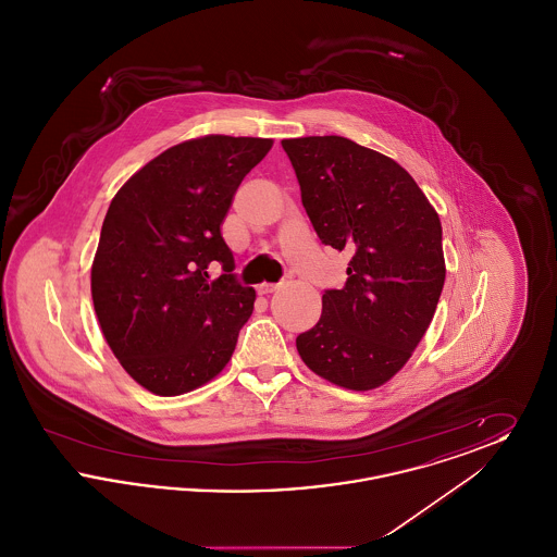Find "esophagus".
I'll return each mask as SVG.
<instances>
[{"mask_svg":"<svg viewBox=\"0 0 557 557\" xmlns=\"http://www.w3.org/2000/svg\"><path fill=\"white\" fill-rule=\"evenodd\" d=\"M280 286H282V284H259V286H257V292H259V294H271V292H275L277 290V288H280Z\"/></svg>","mask_w":557,"mask_h":557,"instance_id":"obj_1","label":"esophagus"}]
</instances>
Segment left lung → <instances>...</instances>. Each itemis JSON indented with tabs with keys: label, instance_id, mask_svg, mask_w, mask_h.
I'll return each instance as SVG.
<instances>
[{
	"label": "left lung",
	"instance_id": "obj_1",
	"mask_svg": "<svg viewBox=\"0 0 557 557\" xmlns=\"http://www.w3.org/2000/svg\"><path fill=\"white\" fill-rule=\"evenodd\" d=\"M321 244L350 255L346 284L323 292L298 334L309 370L350 391L397 373L434 318L443 284L441 219L395 160L341 135L282 139Z\"/></svg>",
	"mask_w": 557,
	"mask_h": 557
}]
</instances>
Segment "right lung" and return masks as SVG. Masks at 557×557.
<instances>
[{"label": "right lung", "mask_w": 557, "mask_h": 557, "mask_svg": "<svg viewBox=\"0 0 557 557\" xmlns=\"http://www.w3.org/2000/svg\"><path fill=\"white\" fill-rule=\"evenodd\" d=\"M271 144L230 135L177 144L108 207L91 267L94 307L114 357L154 395L212 380L252 315L257 294L239 284L221 223Z\"/></svg>", "instance_id": "right-lung-1"}]
</instances>
